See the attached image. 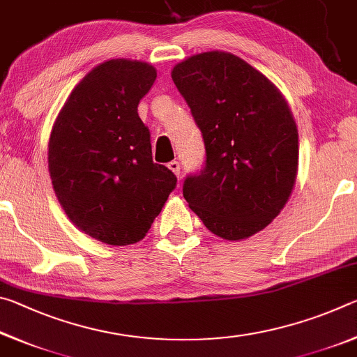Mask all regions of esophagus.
I'll use <instances>...</instances> for the list:
<instances>
[{
	"mask_svg": "<svg viewBox=\"0 0 357 357\" xmlns=\"http://www.w3.org/2000/svg\"><path fill=\"white\" fill-rule=\"evenodd\" d=\"M168 168H170V170L176 174V176L179 178V173H181V165H179V162L178 160H172L170 164H168Z\"/></svg>",
	"mask_w": 357,
	"mask_h": 357,
	"instance_id": "1",
	"label": "esophagus"
}]
</instances>
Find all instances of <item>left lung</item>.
<instances>
[{
  "instance_id": "1",
  "label": "left lung",
  "mask_w": 357,
  "mask_h": 357,
  "mask_svg": "<svg viewBox=\"0 0 357 357\" xmlns=\"http://www.w3.org/2000/svg\"><path fill=\"white\" fill-rule=\"evenodd\" d=\"M172 78L206 149L204 167L183 185L190 209L222 239L261 231L287 204L298 174V128L288 102L228 52L187 58Z\"/></svg>"
}]
</instances>
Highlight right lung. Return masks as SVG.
<instances>
[{
	"mask_svg": "<svg viewBox=\"0 0 357 357\" xmlns=\"http://www.w3.org/2000/svg\"><path fill=\"white\" fill-rule=\"evenodd\" d=\"M153 66L110 59L84 75L53 124L48 172L70 222L110 245L135 244L164 208L176 176L154 164L138 104Z\"/></svg>",
	"mask_w": 357,
	"mask_h": 357,
	"instance_id": "right-lung-1",
	"label": "right lung"
}]
</instances>
